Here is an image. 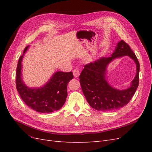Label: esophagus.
Returning <instances> with one entry per match:
<instances>
[{
  "label": "esophagus",
  "instance_id": "esophagus-1",
  "mask_svg": "<svg viewBox=\"0 0 152 152\" xmlns=\"http://www.w3.org/2000/svg\"><path fill=\"white\" fill-rule=\"evenodd\" d=\"M73 74L75 77H78L80 75V72L79 70H77V69H74V70H73Z\"/></svg>",
  "mask_w": 152,
  "mask_h": 152
}]
</instances>
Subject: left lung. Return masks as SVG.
<instances>
[{
    "label": "left lung",
    "instance_id": "8db88e82",
    "mask_svg": "<svg viewBox=\"0 0 152 152\" xmlns=\"http://www.w3.org/2000/svg\"><path fill=\"white\" fill-rule=\"evenodd\" d=\"M128 56L137 65V75L129 88L118 90L112 87L105 79L108 64L115 58ZM140 63L135 54L123 40L117 43L115 51L108 58L102 57L84 66L79 76L82 92L92 108L99 111L121 108L126 105L139 85Z\"/></svg>",
    "mask_w": 152,
    "mask_h": 152
}]
</instances>
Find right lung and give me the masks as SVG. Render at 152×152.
I'll return each instance as SVG.
<instances>
[{"label":"right lung","instance_id":"right-lung-1","mask_svg":"<svg viewBox=\"0 0 152 152\" xmlns=\"http://www.w3.org/2000/svg\"><path fill=\"white\" fill-rule=\"evenodd\" d=\"M29 46L18 60L16 68V89L25 103L32 110L40 113H50L60 109L67 97V85L73 78V73L57 72L44 86L39 88L27 87L21 78V61Z\"/></svg>","mask_w":152,"mask_h":152}]
</instances>
